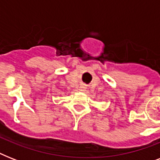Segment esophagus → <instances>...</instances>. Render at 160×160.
<instances>
[{
  "instance_id": "1",
  "label": "esophagus",
  "mask_w": 160,
  "mask_h": 160,
  "mask_svg": "<svg viewBox=\"0 0 160 160\" xmlns=\"http://www.w3.org/2000/svg\"><path fill=\"white\" fill-rule=\"evenodd\" d=\"M79 90L81 91V92H85V91H86V87H85V85H80V87L79 88Z\"/></svg>"
}]
</instances>
